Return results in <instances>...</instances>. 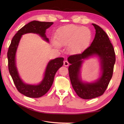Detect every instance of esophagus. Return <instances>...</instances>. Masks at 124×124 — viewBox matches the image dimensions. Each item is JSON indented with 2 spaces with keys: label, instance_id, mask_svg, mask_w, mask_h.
I'll list each match as a JSON object with an SVG mask.
<instances>
[{
  "label": "esophagus",
  "instance_id": "34e87169",
  "mask_svg": "<svg viewBox=\"0 0 124 124\" xmlns=\"http://www.w3.org/2000/svg\"><path fill=\"white\" fill-rule=\"evenodd\" d=\"M63 64H64V66H65V67H67V66H68V65H69V63L67 60L66 61H64Z\"/></svg>",
  "mask_w": 124,
  "mask_h": 124
}]
</instances>
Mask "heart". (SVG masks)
<instances>
[{
	"instance_id": "obj_1",
	"label": "heart",
	"mask_w": 124,
	"mask_h": 124,
	"mask_svg": "<svg viewBox=\"0 0 124 124\" xmlns=\"http://www.w3.org/2000/svg\"><path fill=\"white\" fill-rule=\"evenodd\" d=\"M91 37L87 28L75 25H68L61 28L56 36L57 43L60 45H69V50L73 53L81 51Z\"/></svg>"
}]
</instances>
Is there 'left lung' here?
Listing matches in <instances>:
<instances>
[{
	"label": "left lung",
	"mask_w": 124,
	"mask_h": 124,
	"mask_svg": "<svg viewBox=\"0 0 124 124\" xmlns=\"http://www.w3.org/2000/svg\"><path fill=\"white\" fill-rule=\"evenodd\" d=\"M96 30L95 38L91 45L80 54L70 55L68 58L71 65L69 75L73 88L83 99L95 98L103 94L112 77L116 61L115 50L106 32L95 24H92ZM94 54L101 59L102 73L95 83L85 84L78 78L80 68L83 60Z\"/></svg>",
	"instance_id": "1"
}]
</instances>
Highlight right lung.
<instances>
[{
    "mask_svg": "<svg viewBox=\"0 0 124 124\" xmlns=\"http://www.w3.org/2000/svg\"><path fill=\"white\" fill-rule=\"evenodd\" d=\"M53 24V22H39L37 21L29 22L17 31L13 37L9 46L7 58L9 73L17 91L27 97L38 98L43 96L49 91L53 83L55 73L63 64L64 59L63 57H57L48 63L45 73L44 78L40 84L36 86L27 85L23 83L20 78L15 65V53L18 43L22 35L31 32L38 34L45 40L48 41V38L46 37L45 35V31Z\"/></svg>",
    "mask_w": 124,
    "mask_h": 124,
    "instance_id": "right-lung-1",
    "label": "right lung"
}]
</instances>
